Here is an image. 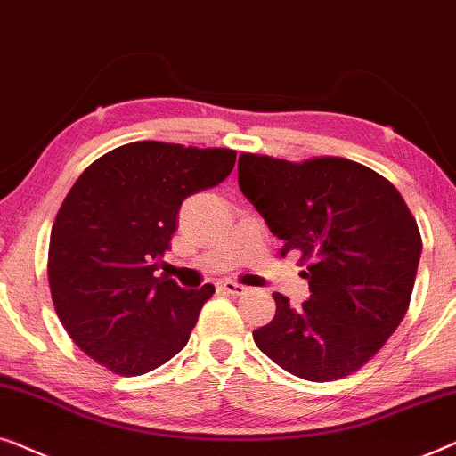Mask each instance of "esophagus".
<instances>
[{
	"label": "esophagus",
	"mask_w": 456,
	"mask_h": 456,
	"mask_svg": "<svg viewBox=\"0 0 456 456\" xmlns=\"http://www.w3.org/2000/svg\"><path fill=\"white\" fill-rule=\"evenodd\" d=\"M219 289L223 293H229V295H243L248 291V287H243L240 283H233V281H221Z\"/></svg>",
	"instance_id": "obj_1"
}]
</instances>
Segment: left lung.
<instances>
[{
	"label": "left lung",
	"instance_id": "1",
	"mask_svg": "<svg viewBox=\"0 0 456 456\" xmlns=\"http://www.w3.org/2000/svg\"><path fill=\"white\" fill-rule=\"evenodd\" d=\"M237 177L281 254L297 249L310 299L254 330L266 357L312 382L357 371L401 324L421 256L418 223L388 179L347 159L304 163L241 152Z\"/></svg>",
	"mask_w": 456,
	"mask_h": 456
}]
</instances>
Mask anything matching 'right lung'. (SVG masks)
<instances>
[{
  "label": "right lung",
  "instance_id": "obj_1",
  "mask_svg": "<svg viewBox=\"0 0 456 456\" xmlns=\"http://www.w3.org/2000/svg\"><path fill=\"white\" fill-rule=\"evenodd\" d=\"M235 151L130 142L76 179L49 241V287L72 341L121 376L169 362L215 287L182 289L161 274L185 198L219 185Z\"/></svg>",
  "mask_w": 456,
  "mask_h": 456
}]
</instances>
